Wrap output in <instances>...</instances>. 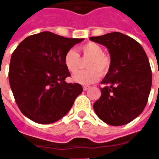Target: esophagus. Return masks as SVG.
<instances>
[{
  "label": "esophagus",
  "mask_w": 159,
  "mask_h": 159,
  "mask_svg": "<svg viewBox=\"0 0 159 159\" xmlns=\"http://www.w3.org/2000/svg\"><path fill=\"white\" fill-rule=\"evenodd\" d=\"M90 87L89 86H83V90H84V91H86V90H88L89 89Z\"/></svg>",
  "instance_id": "1"
}]
</instances>
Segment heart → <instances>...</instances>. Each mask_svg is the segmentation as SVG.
Segmentation results:
<instances>
[{
  "label": "heart",
  "instance_id": "heart-1",
  "mask_svg": "<svg viewBox=\"0 0 159 159\" xmlns=\"http://www.w3.org/2000/svg\"><path fill=\"white\" fill-rule=\"evenodd\" d=\"M83 59H87L86 67L88 70H81L72 76L74 83L82 85H88L95 83L100 75H106L110 69L111 58L104 53L103 48L95 42H87L78 48ZM82 61L78 53L74 50H69L64 56V65L68 71L75 73L79 70Z\"/></svg>",
  "mask_w": 159,
  "mask_h": 159
}]
</instances>
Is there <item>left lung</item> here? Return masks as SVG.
Here are the masks:
<instances>
[{
    "label": "left lung",
    "instance_id": "obj_1",
    "mask_svg": "<svg viewBox=\"0 0 159 159\" xmlns=\"http://www.w3.org/2000/svg\"><path fill=\"white\" fill-rule=\"evenodd\" d=\"M107 47L111 66L101 84V96L93 110L103 122L112 126L130 123L147 106L152 87V70L140 43L120 32L89 38Z\"/></svg>",
    "mask_w": 159,
    "mask_h": 159
}]
</instances>
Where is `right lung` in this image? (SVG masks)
<instances>
[{"mask_svg":"<svg viewBox=\"0 0 159 159\" xmlns=\"http://www.w3.org/2000/svg\"><path fill=\"white\" fill-rule=\"evenodd\" d=\"M83 40L44 31L19 43L11 57L8 76L16 103L25 117L48 124L69 111L83 87L66 82L70 74L64 56Z\"/></svg>","mask_w":159,"mask_h":159,"instance_id":"1","label":"right lung"}]
</instances>
